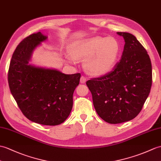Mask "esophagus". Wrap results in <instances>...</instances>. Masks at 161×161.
I'll use <instances>...</instances> for the list:
<instances>
[{
  "mask_svg": "<svg viewBox=\"0 0 161 161\" xmlns=\"http://www.w3.org/2000/svg\"><path fill=\"white\" fill-rule=\"evenodd\" d=\"M86 80H87V79L84 76H81V78H80V82L81 84H84L85 82L86 81Z\"/></svg>",
  "mask_w": 161,
  "mask_h": 161,
  "instance_id": "1",
  "label": "esophagus"
}]
</instances>
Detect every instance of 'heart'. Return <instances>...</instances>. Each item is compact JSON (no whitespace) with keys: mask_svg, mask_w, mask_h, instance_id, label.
I'll use <instances>...</instances> for the list:
<instances>
[{"mask_svg":"<svg viewBox=\"0 0 161 161\" xmlns=\"http://www.w3.org/2000/svg\"><path fill=\"white\" fill-rule=\"evenodd\" d=\"M119 51V44L114 38L98 37L77 42L69 49L73 59H85L84 69L92 75H102L109 72L117 60Z\"/></svg>","mask_w":161,"mask_h":161,"instance_id":"b5f03b06","label":"heart"}]
</instances>
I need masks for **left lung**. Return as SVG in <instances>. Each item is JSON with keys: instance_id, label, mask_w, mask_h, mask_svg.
<instances>
[{"instance_id": "1", "label": "left lung", "mask_w": 161, "mask_h": 161, "mask_svg": "<svg viewBox=\"0 0 161 161\" xmlns=\"http://www.w3.org/2000/svg\"><path fill=\"white\" fill-rule=\"evenodd\" d=\"M117 33L125 40L121 59L110 73L86 81L97 113L112 124L130 121L139 114L152 83L147 51L131 33Z\"/></svg>"}]
</instances>
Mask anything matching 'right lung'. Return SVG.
<instances>
[{
	"label": "right lung",
	"mask_w": 161,
	"mask_h": 161,
	"mask_svg": "<svg viewBox=\"0 0 161 161\" xmlns=\"http://www.w3.org/2000/svg\"><path fill=\"white\" fill-rule=\"evenodd\" d=\"M47 38L38 32L21 41L11 59L8 83L26 117L39 124L57 125L71 112L73 92L80 84L81 74L66 75L29 64L33 51Z\"/></svg>",
	"instance_id": "obj_1"
}]
</instances>
